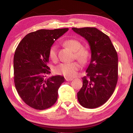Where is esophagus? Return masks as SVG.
I'll return each mask as SVG.
<instances>
[{"mask_svg": "<svg viewBox=\"0 0 133 133\" xmlns=\"http://www.w3.org/2000/svg\"><path fill=\"white\" fill-rule=\"evenodd\" d=\"M65 79H66V81H71L73 80V78H69V77H66L65 78Z\"/></svg>", "mask_w": 133, "mask_h": 133, "instance_id": "obj_1", "label": "esophagus"}]
</instances>
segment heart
<instances>
[{"label":"heart","mask_w":133,"mask_h":133,"mask_svg":"<svg viewBox=\"0 0 133 133\" xmlns=\"http://www.w3.org/2000/svg\"><path fill=\"white\" fill-rule=\"evenodd\" d=\"M64 44L74 51V57L81 63H85L88 61L90 53L87 49L82 48V43L76 39H68L64 41ZM49 55L53 61L57 59V48L55 45L50 47ZM80 69V64L76 62L71 63H63L56 66L54 71L57 75H60L66 77H73L77 75V71Z\"/></svg>","instance_id":"1"}]
</instances>
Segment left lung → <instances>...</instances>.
<instances>
[{"instance_id": "obj_1", "label": "left lung", "mask_w": 133, "mask_h": 133, "mask_svg": "<svg viewBox=\"0 0 133 133\" xmlns=\"http://www.w3.org/2000/svg\"><path fill=\"white\" fill-rule=\"evenodd\" d=\"M88 42L91 61L77 93L80 104L87 109L100 107L113 93L118 80V56L107 35L96 28H72Z\"/></svg>"}]
</instances>
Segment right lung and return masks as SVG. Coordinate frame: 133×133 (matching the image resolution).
I'll return each instance as SVG.
<instances>
[{
    "instance_id": "right-lung-1",
    "label": "right lung",
    "mask_w": 133,
    "mask_h": 133,
    "mask_svg": "<svg viewBox=\"0 0 133 133\" xmlns=\"http://www.w3.org/2000/svg\"><path fill=\"white\" fill-rule=\"evenodd\" d=\"M68 28L41 29L25 36L18 44L13 58L14 82L19 95L27 105L36 110L50 107L57 100L58 90L64 78L50 73L49 51L56 40Z\"/></svg>"
}]
</instances>
